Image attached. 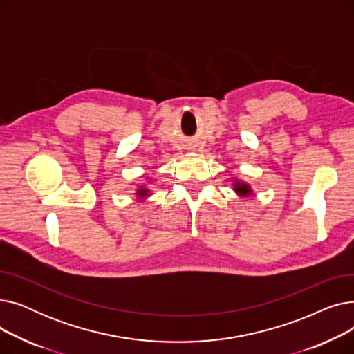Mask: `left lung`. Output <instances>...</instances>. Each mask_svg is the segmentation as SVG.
Here are the masks:
<instances>
[{"instance_id":"obj_1","label":"left lung","mask_w":354,"mask_h":354,"mask_svg":"<svg viewBox=\"0 0 354 354\" xmlns=\"http://www.w3.org/2000/svg\"><path fill=\"white\" fill-rule=\"evenodd\" d=\"M234 191H235V194L236 195H239V196H250L251 194H252V189H251V187L250 185L247 183V182H241V180H234Z\"/></svg>"}]
</instances>
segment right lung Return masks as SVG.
Masks as SVG:
<instances>
[{"label":"right lung","mask_w":354,"mask_h":354,"mask_svg":"<svg viewBox=\"0 0 354 354\" xmlns=\"http://www.w3.org/2000/svg\"><path fill=\"white\" fill-rule=\"evenodd\" d=\"M149 194H151V191H149L146 187H140L136 189V196L139 199H145L146 196H149Z\"/></svg>","instance_id":"1"}]
</instances>
